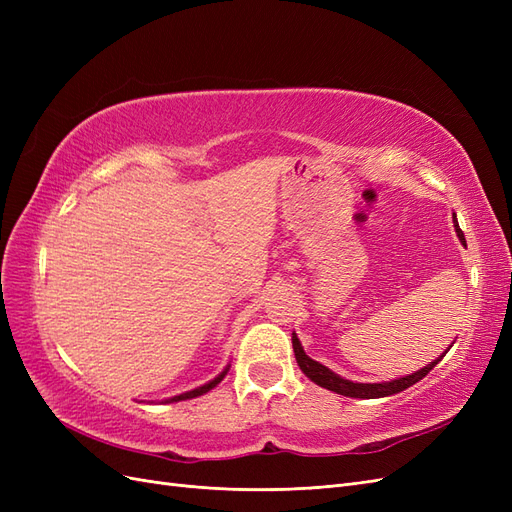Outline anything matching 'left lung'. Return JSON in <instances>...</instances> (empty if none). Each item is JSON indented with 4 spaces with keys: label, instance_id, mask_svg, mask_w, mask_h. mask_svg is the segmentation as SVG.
I'll use <instances>...</instances> for the list:
<instances>
[{
    "label": "left lung",
    "instance_id": "left-lung-1",
    "mask_svg": "<svg viewBox=\"0 0 512 512\" xmlns=\"http://www.w3.org/2000/svg\"><path fill=\"white\" fill-rule=\"evenodd\" d=\"M455 222H457V220H455ZM455 228H457V235H459L461 243H466V239H463L461 228H459L457 224H455ZM292 348H294V356H297V363H299L301 371H303V374H305L309 380L316 382L318 386H322V389H329V391H333V393H337V395L359 397V399H378V397H389V395L406 391L408 386L416 384L418 380H423V378L429 374V371L442 361V356L446 354V352H444L438 361H433V363H429L427 367L418 369L416 374H412V376L399 378V380H391V382H380V384H361V382L344 380L342 376H337L335 371H331L329 367H324V365H320L318 361L309 359L297 335H292Z\"/></svg>",
    "mask_w": 512,
    "mask_h": 512
}]
</instances>
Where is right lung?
<instances>
[{
  "label": "right lung",
  "instance_id": "obj_1",
  "mask_svg": "<svg viewBox=\"0 0 512 512\" xmlns=\"http://www.w3.org/2000/svg\"><path fill=\"white\" fill-rule=\"evenodd\" d=\"M226 371H228V367L222 371V374L218 376V378H213L211 382H207V384H203V386H198V389H194V391H188V393H183V395H177V397H173V399H168V401H183V399H192V397H198V395H203V393H207V391H211L215 384L218 382H222V378L226 376Z\"/></svg>",
  "mask_w": 512,
  "mask_h": 512
}]
</instances>
